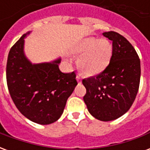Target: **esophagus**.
Listing matches in <instances>:
<instances>
[{"instance_id":"obj_1","label":"esophagus","mask_w":150,"mask_h":150,"mask_svg":"<svg viewBox=\"0 0 150 150\" xmlns=\"http://www.w3.org/2000/svg\"><path fill=\"white\" fill-rule=\"evenodd\" d=\"M76 79H77V81H78L79 83H81L82 82V79H81V77H80V75H78L76 76Z\"/></svg>"}]
</instances>
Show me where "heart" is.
Here are the masks:
<instances>
[{
    "instance_id": "b5f03b06",
    "label": "heart",
    "mask_w": 150,
    "mask_h": 150,
    "mask_svg": "<svg viewBox=\"0 0 150 150\" xmlns=\"http://www.w3.org/2000/svg\"><path fill=\"white\" fill-rule=\"evenodd\" d=\"M74 53L81 55L78 60L80 71L87 75H96L104 71L110 63L112 46L108 40L88 38L75 47Z\"/></svg>"
}]
</instances>
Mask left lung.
Masks as SVG:
<instances>
[{
	"mask_svg": "<svg viewBox=\"0 0 150 150\" xmlns=\"http://www.w3.org/2000/svg\"><path fill=\"white\" fill-rule=\"evenodd\" d=\"M112 41V56L106 69L83 79V100L89 112L102 121L119 118L129 110L140 85L141 62L137 53L125 38L114 31L103 33Z\"/></svg>",
	"mask_w": 150,
	"mask_h": 150,
	"instance_id": "8db88e82",
	"label": "left lung"
}]
</instances>
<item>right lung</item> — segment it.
I'll return each instance as SVG.
<instances>
[{"label": "right lung", "mask_w": 150, "mask_h": 150, "mask_svg": "<svg viewBox=\"0 0 150 150\" xmlns=\"http://www.w3.org/2000/svg\"><path fill=\"white\" fill-rule=\"evenodd\" d=\"M24 34L12 46L6 65V80L12 100L19 112L40 125L55 122L78 84L75 72L60 71V59L32 64L24 54Z\"/></svg>", "instance_id": "obj_1"}]
</instances>
